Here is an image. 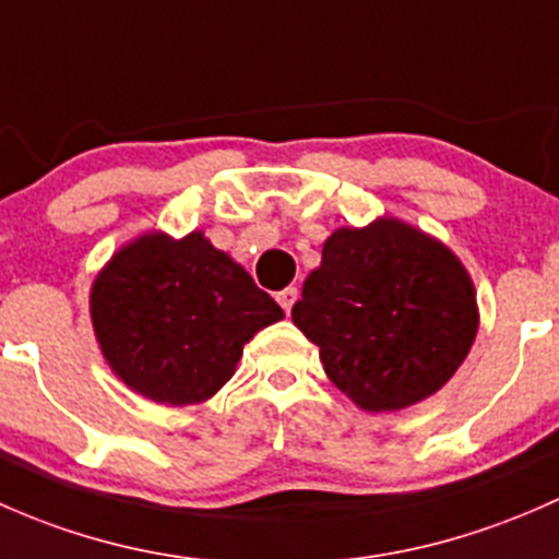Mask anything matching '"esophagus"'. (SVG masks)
<instances>
[{"instance_id": "34e87169", "label": "esophagus", "mask_w": 559, "mask_h": 559, "mask_svg": "<svg viewBox=\"0 0 559 559\" xmlns=\"http://www.w3.org/2000/svg\"><path fill=\"white\" fill-rule=\"evenodd\" d=\"M296 298H298V287H285V290L277 293V301L285 312H290L293 304H296Z\"/></svg>"}]
</instances>
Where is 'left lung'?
<instances>
[{
	"mask_svg": "<svg viewBox=\"0 0 559 559\" xmlns=\"http://www.w3.org/2000/svg\"><path fill=\"white\" fill-rule=\"evenodd\" d=\"M293 322L342 393L366 412H395L450 382L479 314L474 282L441 241L377 221L328 237Z\"/></svg>",
	"mask_w": 559,
	"mask_h": 559,
	"instance_id": "1",
	"label": "left lung"
}]
</instances>
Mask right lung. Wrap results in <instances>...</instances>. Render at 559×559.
Returning <instances> with one entry per match:
<instances>
[{
	"instance_id": "right-lung-1",
	"label": "right lung",
	"mask_w": 559,
	"mask_h": 559,
	"mask_svg": "<svg viewBox=\"0 0 559 559\" xmlns=\"http://www.w3.org/2000/svg\"><path fill=\"white\" fill-rule=\"evenodd\" d=\"M91 318L107 364L131 390L186 406L231 379L245 344L282 309L204 234H145L96 277Z\"/></svg>"
}]
</instances>
